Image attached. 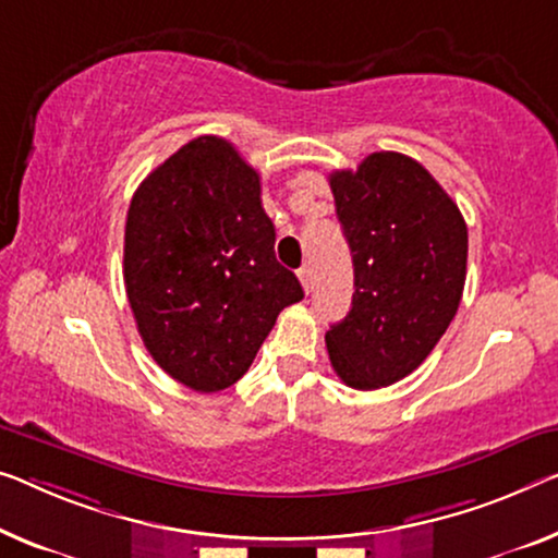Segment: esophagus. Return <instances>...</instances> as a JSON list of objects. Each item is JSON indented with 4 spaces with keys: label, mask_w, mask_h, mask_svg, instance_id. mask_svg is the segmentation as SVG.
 I'll return each instance as SVG.
<instances>
[{
    "label": "esophagus",
    "mask_w": 558,
    "mask_h": 558,
    "mask_svg": "<svg viewBox=\"0 0 558 558\" xmlns=\"http://www.w3.org/2000/svg\"><path fill=\"white\" fill-rule=\"evenodd\" d=\"M298 278H301V286H303L305 293H311V288H313V276H311V268H307V265H303V268L298 270Z\"/></svg>",
    "instance_id": "obj_1"
}]
</instances>
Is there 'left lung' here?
<instances>
[{
	"instance_id": "left-lung-1",
	"label": "left lung",
	"mask_w": 558,
	"mask_h": 558,
	"mask_svg": "<svg viewBox=\"0 0 558 558\" xmlns=\"http://www.w3.org/2000/svg\"><path fill=\"white\" fill-rule=\"evenodd\" d=\"M336 213L353 255V303L326 345L345 386L376 390L428 359L459 311L469 230L421 162L373 153L359 170L330 174Z\"/></svg>"
}]
</instances>
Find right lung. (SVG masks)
<instances>
[{
    "label": "right lung",
    "mask_w": 558,
    "mask_h": 558,
    "mask_svg": "<svg viewBox=\"0 0 558 558\" xmlns=\"http://www.w3.org/2000/svg\"><path fill=\"white\" fill-rule=\"evenodd\" d=\"M124 288L149 355L197 393L243 378L282 307L303 301L276 257L260 174L228 140H190L132 195Z\"/></svg>",
    "instance_id": "add662e5"
}]
</instances>
